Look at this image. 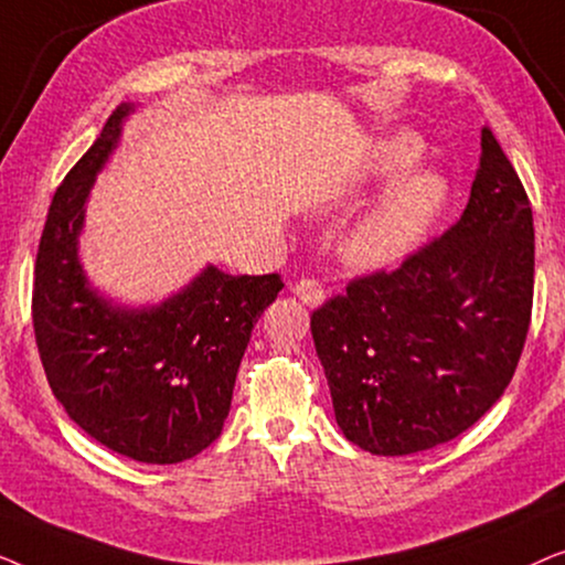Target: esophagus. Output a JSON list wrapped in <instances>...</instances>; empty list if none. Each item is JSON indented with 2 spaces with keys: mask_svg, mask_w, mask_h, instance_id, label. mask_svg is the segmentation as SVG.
<instances>
[{
  "mask_svg": "<svg viewBox=\"0 0 565 565\" xmlns=\"http://www.w3.org/2000/svg\"><path fill=\"white\" fill-rule=\"evenodd\" d=\"M292 296H296L298 300H303L308 308H321L323 300H327V292H323L321 285L313 280H300L292 285Z\"/></svg>",
  "mask_w": 565,
  "mask_h": 565,
  "instance_id": "1",
  "label": "esophagus"
}]
</instances>
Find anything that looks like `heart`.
<instances>
[{"mask_svg":"<svg viewBox=\"0 0 565 565\" xmlns=\"http://www.w3.org/2000/svg\"><path fill=\"white\" fill-rule=\"evenodd\" d=\"M422 138L412 130L383 136L362 161L360 180L387 184L339 242L342 262L354 273H383L429 242L452 203V182L443 169L416 167Z\"/></svg>","mask_w":565,"mask_h":565,"instance_id":"1","label":"heart"}]
</instances>
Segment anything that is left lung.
Returning a JSON list of instances; mask_svg holds the SVG:
<instances>
[{"label":"left lung","mask_w":565,"mask_h":565,"mask_svg":"<svg viewBox=\"0 0 565 565\" xmlns=\"http://www.w3.org/2000/svg\"><path fill=\"white\" fill-rule=\"evenodd\" d=\"M460 221L396 273L354 280L311 316L344 437L373 455L450 443L501 398L535 285L532 207L497 136Z\"/></svg>","instance_id":"left-lung-1"}]
</instances>
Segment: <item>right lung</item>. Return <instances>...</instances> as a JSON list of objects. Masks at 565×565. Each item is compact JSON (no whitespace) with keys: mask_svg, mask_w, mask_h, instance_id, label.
<instances>
[{"mask_svg":"<svg viewBox=\"0 0 565 565\" xmlns=\"http://www.w3.org/2000/svg\"><path fill=\"white\" fill-rule=\"evenodd\" d=\"M122 103L51 200L38 246L33 327L53 396L107 450L172 466L205 450L231 412L254 323L280 275L207 265L159 303L128 306L92 282L79 254L97 174L136 113Z\"/></svg>","mask_w":565,"mask_h":565,"instance_id":"add662e5","label":"right lung"}]
</instances>
